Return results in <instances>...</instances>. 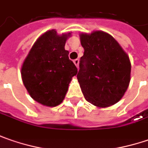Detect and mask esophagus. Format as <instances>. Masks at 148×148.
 <instances>
[{"label": "esophagus", "instance_id": "34e87169", "mask_svg": "<svg viewBox=\"0 0 148 148\" xmlns=\"http://www.w3.org/2000/svg\"><path fill=\"white\" fill-rule=\"evenodd\" d=\"M74 64L76 65V67L79 68V59H76V60H74Z\"/></svg>", "mask_w": 148, "mask_h": 148}]
</instances>
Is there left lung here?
<instances>
[{
  "label": "left lung",
  "instance_id": "8db88e82",
  "mask_svg": "<svg viewBox=\"0 0 148 148\" xmlns=\"http://www.w3.org/2000/svg\"><path fill=\"white\" fill-rule=\"evenodd\" d=\"M79 36L84 52L77 79L85 99L99 108L117 103L130 83L128 55L106 32L96 30Z\"/></svg>",
  "mask_w": 148,
  "mask_h": 148
}]
</instances>
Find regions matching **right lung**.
Returning a JSON list of instances; mask_svg holds the SVG:
<instances>
[{"instance_id": "obj_1", "label": "right lung", "mask_w": 148, "mask_h": 148, "mask_svg": "<svg viewBox=\"0 0 148 148\" xmlns=\"http://www.w3.org/2000/svg\"><path fill=\"white\" fill-rule=\"evenodd\" d=\"M71 33L48 30L38 38L21 68V78L30 97L42 105L60 104L72 78L78 73L64 45Z\"/></svg>"}]
</instances>
